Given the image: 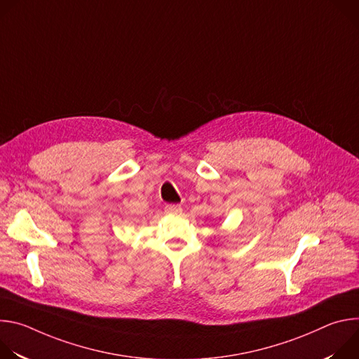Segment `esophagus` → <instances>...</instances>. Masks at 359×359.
Returning <instances> with one entry per match:
<instances>
[{
    "instance_id": "esophagus-1",
    "label": "esophagus",
    "mask_w": 359,
    "mask_h": 359,
    "mask_svg": "<svg viewBox=\"0 0 359 359\" xmlns=\"http://www.w3.org/2000/svg\"><path fill=\"white\" fill-rule=\"evenodd\" d=\"M165 212L168 215H180L182 213V208L179 206V204H168V206L165 208Z\"/></svg>"
}]
</instances>
